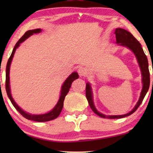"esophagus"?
<instances>
[{
	"mask_svg": "<svg viewBox=\"0 0 153 153\" xmlns=\"http://www.w3.org/2000/svg\"><path fill=\"white\" fill-rule=\"evenodd\" d=\"M77 72H78V74L80 76H85V74H86V70H85V68H82V67H79L77 70Z\"/></svg>",
	"mask_w": 153,
	"mask_h": 153,
	"instance_id": "esophagus-1",
	"label": "esophagus"
}]
</instances>
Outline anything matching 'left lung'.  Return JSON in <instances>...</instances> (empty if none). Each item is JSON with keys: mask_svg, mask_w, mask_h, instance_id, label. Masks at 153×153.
I'll return each instance as SVG.
<instances>
[{"mask_svg": "<svg viewBox=\"0 0 153 153\" xmlns=\"http://www.w3.org/2000/svg\"><path fill=\"white\" fill-rule=\"evenodd\" d=\"M115 34H116L117 43L120 44V45L127 47L134 53L136 57H137L138 60V62H139L140 68H141L142 74V82L143 83V85L139 102H137V105L135 106V107L133 108L132 111H131L128 114L125 115H120V116H105V115L100 114V113H99L96 110L93 101V95H92L91 85H90L88 83H87L86 87H85V95H86V98L88 102L90 107L91 108L93 111L97 114V116L104 118L110 119L125 118V117L128 116L129 115L132 114L134 112H135L137 108H139V106L141 105V102H143L150 86V72L149 69H148V58L147 56H146L145 53H144L143 49H142L141 44L133 36V35L131 33L125 30V29H116Z\"/></svg>", "mask_w": 153, "mask_h": 153, "instance_id": "8db88e82", "label": "left lung"}]
</instances>
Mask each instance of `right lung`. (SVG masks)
Here are the masks:
<instances>
[{
	"instance_id": "1",
	"label": "right lung",
	"mask_w": 153,
	"mask_h": 153,
	"mask_svg": "<svg viewBox=\"0 0 153 153\" xmlns=\"http://www.w3.org/2000/svg\"><path fill=\"white\" fill-rule=\"evenodd\" d=\"M40 32H41V29H39V28L26 31V32L24 33V35H23V36L19 39V40L16 42L15 46H14L13 51H12V52L11 56H10V57L9 58V60H8V61H7V67H6L5 89H6V92H7L8 97L10 98L12 104H13V106L15 107L16 109L24 117V118L28 119V120L36 121V122H47V121L53 120V119L56 118L58 116H59L60 112H61V111L62 109V107H63V102H64L65 97L66 95L68 93L69 91H70V88L71 87V85H72V83L75 80V79L79 78V75L76 72H73L72 74L66 79L63 85H62V86L60 97L59 100H58L57 104H56L55 107L53 108V109H52V111H51L49 113H47V114H42V115L29 114H28V113L24 111H23L22 108H21L17 104H16V102L14 101L13 98H12V97L11 93H10V76H9L10 68V64H11L12 58H13L14 52H15V51H16V49L19 47V46L21 43L23 42L25 39L28 38V37H30V35L34 34V33H39Z\"/></svg>"
}]
</instances>
